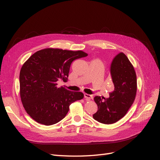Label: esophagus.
Masks as SVG:
<instances>
[{
    "mask_svg": "<svg viewBox=\"0 0 160 160\" xmlns=\"http://www.w3.org/2000/svg\"><path fill=\"white\" fill-rule=\"evenodd\" d=\"M84 97H85V98L88 100H90L91 99H93V96L91 95H89V94H87V93L84 94Z\"/></svg>",
    "mask_w": 160,
    "mask_h": 160,
    "instance_id": "esophagus-1",
    "label": "esophagus"
}]
</instances>
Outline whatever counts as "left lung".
Instances as JSON below:
<instances>
[{
	"mask_svg": "<svg viewBox=\"0 0 160 160\" xmlns=\"http://www.w3.org/2000/svg\"><path fill=\"white\" fill-rule=\"evenodd\" d=\"M110 72L113 91L105 99L96 96L98 110L93 118L104 124H112L124 117L133 104L137 92V77L132 64L123 52L116 55L111 64Z\"/></svg>",
	"mask_w": 160,
	"mask_h": 160,
	"instance_id": "obj_1",
	"label": "left lung"
}]
</instances>
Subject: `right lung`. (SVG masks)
<instances>
[{"label":"right lung","mask_w":160,"mask_h":160,"mask_svg":"<svg viewBox=\"0 0 160 160\" xmlns=\"http://www.w3.org/2000/svg\"><path fill=\"white\" fill-rule=\"evenodd\" d=\"M87 56L82 51L47 48L34 53L23 64L19 75L20 95L31 118L45 125L55 124L65 117L72 103L83 98L81 92L57 88V82H66L72 62Z\"/></svg>","instance_id":"obj_1"}]
</instances>
